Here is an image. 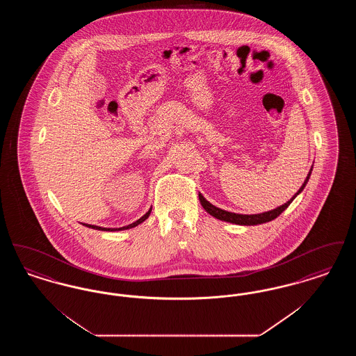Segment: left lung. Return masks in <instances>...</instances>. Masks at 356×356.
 I'll return each instance as SVG.
<instances>
[{
    "label": "left lung",
    "instance_id": "1",
    "mask_svg": "<svg viewBox=\"0 0 356 356\" xmlns=\"http://www.w3.org/2000/svg\"><path fill=\"white\" fill-rule=\"evenodd\" d=\"M311 170H312V167H311V170H309V173L307 175V179H305L303 186L299 188V191L295 193V196H293L291 200H288L287 203L277 207L276 209L268 211V212H263V213H257V215H240V213H234V212L224 211V209H221V208H218V207L212 205L209 202L205 200V197H204L202 193H199V200H200V203L203 205L204 209H205L209 215H212L213 218H216V219H219V220L228 221V222H234V224H238V225H257V224H263V222H267V221L276 219V218L287 208L288 205L293 202V199L305 189V184L308 183V179H309V176H311Z\"/></svg>",
    "mask_w": 356,
    "mask_h": 356
}]
</instances>
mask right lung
<instances>
[{"mask_svg":"<svg viewBox=\"0 0 356 356\" xmlns=\"http://www.w3.org/2000/svg\"><path fill=\"white\" fill-rule=\"evenodd\" d=\"M151 211H152V208L143 216V218H140L138 220L135 221V222H132V224H129V225H127V227H121V228H102V227H97V225H89V224H84L85 227H89V228H93V229H99V231H121V229H129V228H134L136 225H138V224H141L143 221L145 220V219H148V216L151 215Z\"/></svg>","mask_w":356,"mask_h":356,"instance_id":"obj_1","label":"right lung"}]
</instances>
